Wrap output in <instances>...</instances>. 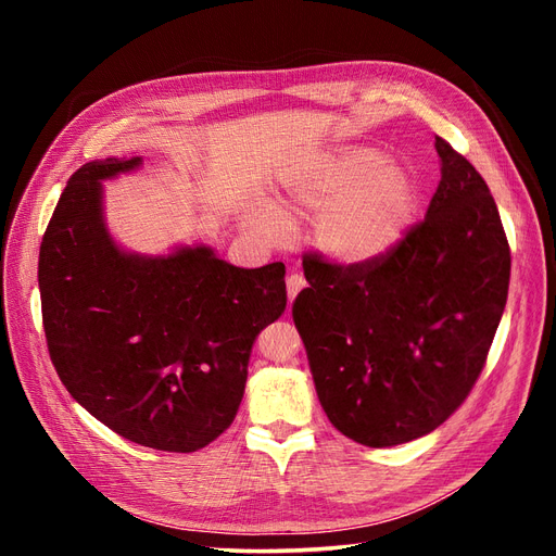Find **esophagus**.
<instances>
[{
    "label": "esophagus",
    "mask_w": 556,
    "mask_h": 556,
    "mask_svg": "<svg viewBox=\"0 0 556 556\" xmlns=\"http://www.w3.org/2000/svg\"><path fill=\"white\" fill-rule=\"evenodd\" d=\"M306 288V278L304 274H292L288 278V296H290V304L296 299V294Z\"/></svg>",
    "instance_id": "obj_1"
}]
</instances>
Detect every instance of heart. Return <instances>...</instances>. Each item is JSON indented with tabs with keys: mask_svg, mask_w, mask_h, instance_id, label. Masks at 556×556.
I'll list each match as a JSON object with an SVG mask.
<instances>
[{
	"mask_svg": "<svg viewBox=\"0 0 556 556\" xmlns=\"http://www.w3.org/2000/svg\"><path fill=\"white\" fill-rule=\"evenodd\" d=\"M288 206L315 215V241L329 257L362 264L392 252L415 217V176L374 146H336L299 164L280 182ZM264 237L288 231V215L274 206L252 213Z\"/></svg>",
	"mask_w": 556,
	"mask_h": 556,
	"instance_id": "obj_1",
	"label": "heart"
}]
</instances>
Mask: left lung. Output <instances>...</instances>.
Returning a JSON list of instances; mask_svg holds the SVG:
<instances>
[{
  "instance_id": "obj_1",
  "label": "left lung",
  "mask_w": 556,
  "mask_h": 556,
  "mask_svg": "<svg viewBox=\"0 0 556 556\" xmlns=\"http://www.w3.org/2000/svg\"><path fill=\"white\" fill-rule=\"evenodd\" d=\"M441 182L384 257H304L294 325L329 422L368 447L419 439L480 378L510 282V245L484 178L435 137Z\"/></svg>"
}]
</instances>
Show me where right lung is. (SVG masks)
<instances>
[{
  "label": "right lung",
  "mask_w": 556,
  "mask_h": 556,
  "mask_svg": "<svg viewBox=\"0 0 556 556\" xmlns=\"http://www.w3.org/2000/svg\"><path fill=\"white\" fill-rule=\"evenodd\" d=\"M141 157L70 178L39 250L50 359L83 408L123 439L197 452L241 406L252 343L285 313V264L239 268L206 245L141 257L113 243L102 180Z\"/></svg>",
  "instance_id": "1"
}]
</instances>
